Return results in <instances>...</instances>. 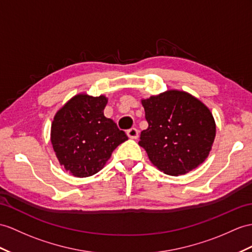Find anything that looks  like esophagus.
Here are the masks:
<instances>
[{
	"label": "esophagus",
	"mask_w": 252,
	"mask_h": 252,
	"mask_svg": "<svg viewBox=\"0 0 252 252\" xmlns=\"http://www.w3.org/2000/svg\"><path fill=\"white\" fill-rule=\"evenodd\" d=\"M127 136L130 139H137L139 137V130L137 128H130V129L127 130Z\"/></svg>",
	"instance_id": "obj_1"
}]
</instances>
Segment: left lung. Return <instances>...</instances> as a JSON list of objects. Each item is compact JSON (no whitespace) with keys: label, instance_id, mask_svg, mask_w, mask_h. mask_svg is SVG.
<instances>
[{"label":"left lung","instance_id":"8db88e82","mask_svg":"<svg viewBox=\"0 0 252 252\" xmlns=\"http://www.w3.org/2000/svg\"><path fill=\"white\" fill-rule=\"evenodd\" d=\"M141 102L149 127L141 132L139 145L158 170L179 176L205 161L216 137V123L203 102L179 90Z\"/></svg>","mask_w":252,"mask_h":252}]
</instances>
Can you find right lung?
Instances as JSON below:
<instances>
[{
    "instance_id": "1",
    "label": "right lung",
    "mask_w": 252,
    "mask_h": 252,
    "mask_svg": "<svg viewBox=\"0 0 252 252\" xmlns=\"http://www.w3.org/2000/svg\"><path fill=\"white\" fill-rule=\"evenodd\" d=\"M105 95L77 94L55 113L50 140L58 160L69 174L88 177L105 167L112 152L128 140L111 119L103 115Z\"/></svg>"
}]
</instances>
